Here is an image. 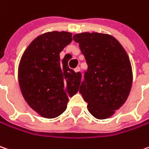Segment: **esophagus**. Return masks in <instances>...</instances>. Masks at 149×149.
Segmentation results:
<instances>
[{
    "instance_id": "1",
    "label": "esophagus",
    "mask_w": 149,
    "mask_h": 149,
    "mask_svg": "<svg viewBox=\"0 0 149 149\" xmlns=\"http://www.w3.org/2000/svg\"><path fill=\"white\" fill-rule=\"evenodd\" d=\"M74 71L76 72H77V73H81V70H80V67H79V66L76 67L74 69Z\"/></svg>"
}]
</instances>
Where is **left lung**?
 I'll use <instances>...</instances> for the list:
<instances>
[{
  "mask_svg": "<svg viewBox=\"0 0 149 149\" xmlns=\"http://www.w3.org/2000/svg\"><path fill=\"white\" fill-rule=\"evenodd\" d=\"M73 40L79 44L88 64L79 92L91 115L100 120L109 118L124 104L132 88L129 57L109 34L81 33Z\"/></svg>",
  "mask_w": 149,
  "mask_h": 149,
  "instance_id": "obj_1",
  "label": "left lung"
}]
</instances>
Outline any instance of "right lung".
I'll return each mask as SVG.
<instances>
[{
  "instance_id": "1",
  "label": "right lung",
  "mask_w": 149,
  "mask_h": 149,
  "mask_svg": "<svg viewBox=\"0 0 149 149\" xmlns=\"http://www.w3.org/2000/svg\"><path fill=\"white\" fill-rule=\"evenodd\" d=\"M72 33L48 32L35 38L22 55L18 82L28 104L45 118H56L66 109L70 97L78 92L82 74L68 66L60 53L72 41Z\"/></svg>"
}]
</instances>
